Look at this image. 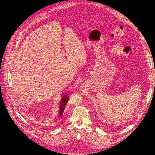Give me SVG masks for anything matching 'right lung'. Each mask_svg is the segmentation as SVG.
<instances>
[{"label":"right lung","instance_id":"add662e5","mask_svg":"<svg viewBox=\"0 0 155 155\" xmlns=\"http://www.w3.org/2000/svg\"><path fill=\"white\" fill-rule=\"evenodd\" d=\"M68 101V96H67V95L63 96V98L61 100V105H60V112H59V114L61 117V116L62 115V114L64 111V109L65 108V106H66V104Z\"/></svg>","mask_w":155,"mask_h":155}]
</instances>
